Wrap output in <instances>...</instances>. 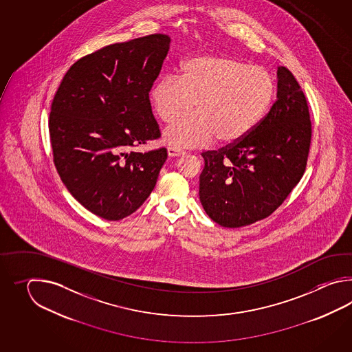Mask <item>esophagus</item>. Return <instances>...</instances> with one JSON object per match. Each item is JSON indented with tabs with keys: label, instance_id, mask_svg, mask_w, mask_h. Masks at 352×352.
Segmentation results:
<instances>
[{
	"label": "esophagus",
	"instance_id": "1",
	"mask_svg": "<svg viewBox=\"0 0 352 352\" xmlns=\"http://www.w3.org/2000/svg\"><path fill=\"white\" fill-rule=\"evenodd\" d=\"M167 153H168V156H170V157H179V156L185 155V152H184V151L179 150V148H175V147H168V148H167Z\"/></svg>",
	"mask_w": 352,
	"mask_h": 352
}]
</instances>
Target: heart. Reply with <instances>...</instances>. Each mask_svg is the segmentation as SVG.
Masks as SVG:
<instances>
[{
    "label": "heart",
    "mask_w": 352,
    "mask_h": 352,
    "mask_svg": "<svg viewBox=\"0 0 352 352\" xmlns=\"http://www.w3.org/2000/svg\"><path fill=\"white\" fill-rule=\"evenodd\" d=\"M274 79L267 69L224 55H195L181 63L179 78L164 76L150 89L158 120L173 124L164 140L175 148L206 147L217 141L234 144L245 138L268 112Z\"/></svg>",
    "instance_id": "1"
}]
</instances>
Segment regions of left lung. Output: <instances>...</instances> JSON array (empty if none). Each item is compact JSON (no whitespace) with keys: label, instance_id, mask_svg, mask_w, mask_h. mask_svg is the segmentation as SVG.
<instances>
[{"label":"left lung","instance_id":"left-lung-1","mask_svg":"<svg viewBox=\"0 0 352 352\" xmlns=\"http://www.w3.org/2000/svg\"><path fill=\"white\" fill-rule=\"evenodd\" d=\"M277 102L239 142L202 152L200 200L211 220L240 228L270 217L306 171L312 122L305 93L278 67Z\"/></svg>","mask_w":352,"mask_h":352}]
</instances>
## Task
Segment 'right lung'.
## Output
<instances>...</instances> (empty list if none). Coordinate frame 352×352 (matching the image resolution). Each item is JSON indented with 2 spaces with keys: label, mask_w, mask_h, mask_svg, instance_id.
I'll use <instances>...</instances> for the list:
<instances>
[{
  "label": "right lung",
  "mask_w": 352,
  "mask_h": 352,
  "mask_svg": "<svg viewBox=\"0 0 352 352\" xmlns=\"http://www.w3.org/2000/svg\"><path fill=\"white\" fill-rule=\"evenodd\" d=\"M168 44V35L152 34L104 46L75 61L54 96V165L69 192L105 220L133 214L167 158L165 147L133 148L161 137L148 93Z\"/></svg>",
  "instance_id": "right-lung-1"
}]
</instances>
